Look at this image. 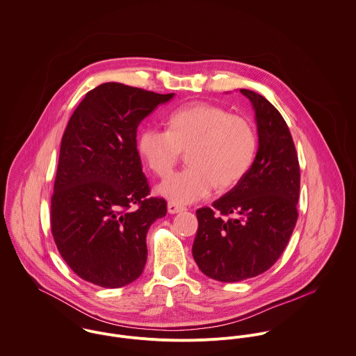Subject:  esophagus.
Here are the masks:
<instances>
[{
  "mask_svg": "<svg viewBox=\"0 0 356 356\" xmlns=\"http://www.w3.org/2000/svg\"><path fill=\"white\" fill-rule=\"evenodd\" d=\"M183 211H186V208L183 205H180L177 202H173V201L168 202V212L169 213H179V212H183Z\"/></svg>",
  "mask_w": 356,
  "mask_h": 356,
  "instance_id": "1",
  "label": "esophagus"
}]
</instances>
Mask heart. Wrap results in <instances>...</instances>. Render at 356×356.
Returning <instances> with one entry per match:
<instances>
[{"label":"heart","mask_w":356,"mask_h":356,"mask_svg":"<svg viewBox=\"0 0 356 356\" xmlns=\"http://www.w3.org/2000/svg\"><path fill=\"white\" fill-rule=\"evenodd\" d=\"M168 131L144 128L138 149L145 165L166 177L188 154L190 166L158 186L165 198L190 204L235 187L249 172L257 151L253 124L212 103L195 102L176 108L168 117Z\"/></svg>","instance_id":"heart-1"}]
</instances>
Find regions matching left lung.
Returning <instances> with one entry per match:
<instances>
[{
  "label": "left lung",
  "instance_id": "left-lung-1",
  "mask_svg": "<svg viewBox=\"0 0 356 356\" xmlns=\"http://www.w3.org/2000/svg\"><path fill=\"white\" fill-rule=\"evenodd\" d=\"M253 104L259 149L246 176L212 208L197 211L193 256L220 282H239L271 268L294 229L300 165L281 113L261 95L239 89Z\"/></svg>",
  "mask_w": 356,
  "mask_h": 356
}]
</instances>
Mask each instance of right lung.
Wrapping results in <instances>:
<instances>
[{
	"instance_id": "right-lung-1",
	"label": "right lung",
	"mask_w": 356,
	"mask_h": 356,
	"mask_svg": "<svg viewBox=\"0 0 356 356\" xmlns=\"http://www.w3.org/2000/svg\"><path fill=\"white\" fill-rule=\"evenodd\" d=\"M172 97L107 82L72 113L60 144L51 229L60 256L83 281L113 289L142 275L145 236L166 214V201L149 197L136 132Z\"/></svg>"
}]
</instances>
